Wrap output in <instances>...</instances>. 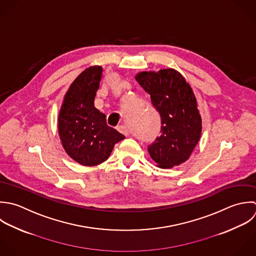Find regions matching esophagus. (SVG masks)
I'll return each mask as SVG.
<instances>
[{"mask_svg":"<svg viewBox=\"0 0 256 256\" xmlns=\"http://www.w3.org/2000/svg\"><path fill=\"white\" fill-rule=\"evenodd\" d=\"M116 130H118L120 132H122V134H126V136L128 134V128H126V126H118L116 128Z\"/></svg>","mask_w":256,"mask_h":256,"instance_id":"34e87169","label":"esophagus"}]
</instances>
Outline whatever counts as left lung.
<instances>
[{
  "label": "left lung",
  "instance_id": "obj_1",
  "mask_svg": "<svg viewBox=\"0 0 256 256\" xmlns=\"http://www.w3.org/2000/svg\"><path fill=\"white\" fill-rule=\"evenodd\" d=\"M136 80L150 94L162 118L160 136L148 146L150 158L162 168L182 164L190 158L202 128L192 88L174 68L142 72Z\"/></svg>",
  "mask_w": 256,
  "mask_h": 256
}]
</instances>
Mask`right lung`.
I'll use <instances>...</instances> for the list:
<instances>
[{
    "mask_svg": "<svg viewBox=\"0 0 256 256\" xmlns=\"http://www.w3.org/2000/svg\"><path fill=\"white\" fill-rule=\"evenodd\" d=\"M102 68L84 70L70 84L60 106L58 134L66 154L76 162L94 166L108 158L124 136L106 124V114L94 106Z\"/></svg>",
    "mask_w": 256,
    "mask_h": 256,
    "instance_id": "obj_1",
    "label": "right lung"
}]
</instances>
